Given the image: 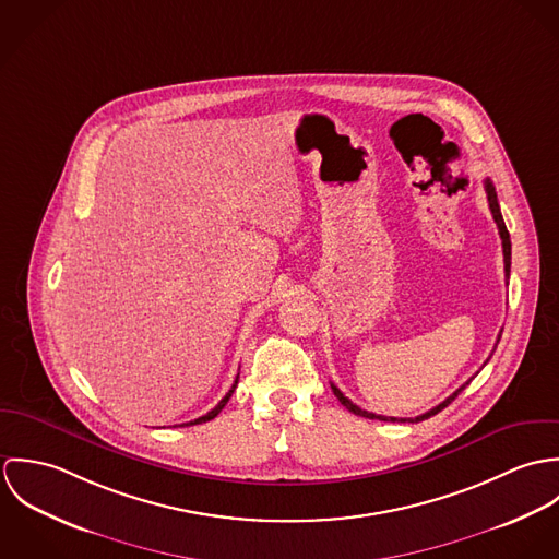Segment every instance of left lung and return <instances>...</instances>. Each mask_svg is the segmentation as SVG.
<instances>
[{
	"label": "left lung",
	"mask_w": 559,
	"mask_h": 559,
	"mask_svg": "<svg viewBox=\"0 0 559 559\" xmlns=\"http://www.w3.org/2000/svg\"><path fill=\"white\" fill-rule=\"evenodd\" d=\"M484 189H486V198H488V209H490V213H492V219H495V224H497V230H499V237H501V247H503V266H506V280H510V258H512V242H510V235H508V230H506V224H503V217H501V211H499V202H497V193H495V187H492V182H490V178H486L484 180ZM499 337H501V333H499ZM488 361V359H486ZM465 385H469V383H465ZM465 385L463 388H459L450 399L443 400L441 404H437L435 408H430V411H426V413H421V415H417V417H385V415H377V413H370V411H364V408H359L357 404H353L350 400L346 399L333 383H331V390H333V394H335V399L340 400L350 413H355V415H361V417H368V419H381V421H421V419H428L430 415H437L441 408H445L452 400L456 399L463 390H465Z\"/></svg>",
	"instance_id": "left-lung-1"
}]
</instances>
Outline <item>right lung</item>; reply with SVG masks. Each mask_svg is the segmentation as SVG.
<instances>
[{
    "label": "right lung",
    "instance_id": "obj_1",
    "mask_svg": "<svg viewBox=\"0 0 559 559\" xmlns=\"http://www.w3.org/2000/svg\"><path fill=\"white\" fill-rule=\"evenodd\" d=\"M237 383H239V377H237V381H235V385H233V388H230V392H228V394H226V396H224V399H222V402H219V404H217V406H215V408H213V411H209V413H206V415H202V417H198V419H193V421H189V424H202V421H211V419H215V417H217V415H219V411H222V408H224V406H226V404H228V400H230V396H233V394H235V390H237ZM189 424H182V426H189Z\"/></svg>",
    "mask_w": 559,
    "mask_h": 559
}]
</instances>
